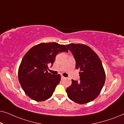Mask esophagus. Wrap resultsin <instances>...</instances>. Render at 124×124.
<instances>
[{"label": "esophagus", "instance_id": "34e87169", "mask_svg": "<svg viewBox=\"0 0 124 124\" xmlns=\"http://www.w3.org/2000/svg\"><path fill=\"white\" fill-rule=\"evenodd\" d=\"M61 78H62V79H65V77H64V76H61Z\"/></svg>", "mask_w": 124, "mask_h": 124}]
</instances>
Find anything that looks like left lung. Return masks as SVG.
Here are the masks:
<instances>
[{"instance_id": "left-lung-1", "label": "left lung", "mask_w": 124, "mask_h": 124, "mask_svg": "<svg viewBox=\"0 0 124 124\" xmlns=\"http://www.w3.org/2000/svg\"><path fill=\"white\" fill-rule=\"evenodd\" d=\"M66 46L75 59L76 69L80 70V81L72 79V85L66 90L68 96L78 104L93 101L99 95L106 80L101 59L85 45L71 43Z\"/></svg>"}]
</instances>
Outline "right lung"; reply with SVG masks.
<instances>
[{
	"instance_id": "right-lung-1",
	"label": "right lung",
	"mask_w": 124,
	"mask_h": 124,
	"mask_svg": "<svg viewBox=\"0 0 124 124\" xmlns=\"http://www.w3.org/2000/svg\"><path fill=\"white\" fill-rule=\"evenodd\" d=\"M68 52L65 45L53 42L38 44L30 49L22 59L18 71L20 84L27 95L42 101L52 95L60 81V74L48 73V65L53 63L59 52Z\"/></svg>"
}]
</instances>
